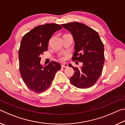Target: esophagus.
Wrapping results in <instances>:
<instances>
[{
  "instance_id": "1",
  "label": "esophagus",
  "mask_w": 125,
  "mask_h": 125,
  "mask_svg": "<svg viewBox=\"0 0 125 125\" xmlns=\"http://www.w3.org/2000/svg\"><path fill=\"white\" fill-rule=\"evenodd\" d=\"M61 67H62V68H67L68 67V65L66 63H64V64H62L61 65Z\"/></svg>"
}]
</instances>
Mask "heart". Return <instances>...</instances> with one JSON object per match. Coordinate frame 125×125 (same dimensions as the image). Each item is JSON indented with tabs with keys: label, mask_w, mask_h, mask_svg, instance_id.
Here are the masks:
<instances>
[{
	"label": "heart",
	"mask_w": 125,
	"mask_h": 125,
	"mask_svg": "<svg viewBox=\"0 0 125 125\" xmlns=\"http://www.w3.org/2000/svg\"><path fill=\"white\" fill-rule=\"evenodd\" d=\"M60 60L61 61H63L64 60V57H63V56H61L60 57Z\"/></svg>",
	"instance_id": "b5f03b06"
}]
</instances>
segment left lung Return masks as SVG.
Wrapping results in <instances>:
<instances>
[{"instance_id":"8db88e82","label":"left lung","mask_w":125,"mask_h":125,"mask_svg":"<svg viewBox=\"0 0 125 125\" xmlns=\"http://www.w3.org/2000/svg\"><path fill=\"white\" fill-rule=\"evenodd\" d=\"M62 26L70 31L75 42L72 60L83 63L79 69L68 64L74 71L70 78L71 83L78 88H90L96 83L102 73L105 61L104 44L98 33L85 24L74 22Z\"/></svg>"}]
</instances>
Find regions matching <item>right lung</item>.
Wrapping results in <instances>:
<instances>
[{"label":"right lung","mask_w":125,"mask_h":125,"mask_svg":"<svg viewBox=\"0 0 125 125\" xmlns=\"http://www.w3.org/2000/svg\"><path fill=\"white\" fill-rule=\"evenodd\" d=\"M62 29L57 24L40 25L22 37L19 50V70L25 84L33 92L40 93L47 90L57 72L61 69L60 63L54 61L42 66L40 56L47 51L52 35Z\"/></svg>","instance_id":"1"}]
</instances>
